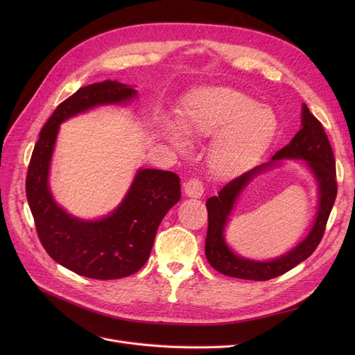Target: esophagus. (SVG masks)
Listing matches in <instances>:
<instances>
[{
    "label": "esophagus",
    "mask_w": 355,
    "mask_h": 355,
    "mask_svg": "<svg viewBox=\"0 0 355 355\" xmlns=\"http://www.w3.org/2000/svg\"><path fill=\"white\" fill-rule=\"evenodd\" d=\"M184 191L189 197L200 198L204 194V184L200 178H190L184 184Z\"/></svg>",
    "instance_id": "34e87169"
}]
</instances>
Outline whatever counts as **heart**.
Returning a JSON list of instances; mask_svg holds the SVG:
<instances>
[{
  "label": "heart",
  "instance_id": "heart-1",
  "mask_svg": "<svg viewBox=\"0 0 355 355\" xmlns=\"http://www.w3.org/2000/svg\"><path fill=\"white\" fill-rule=\"evenodd\" d=\"M180 126L187 135L212 137L210 166L217 174H232L253 161L272 141L276 118L269 109L256 106L253 99L232 87L194 90L180 110ZM177 146L181 137L171 130Z\"/></svg>",
  "mask_w": 355,
  "mask_h": 355
}]
</instances>
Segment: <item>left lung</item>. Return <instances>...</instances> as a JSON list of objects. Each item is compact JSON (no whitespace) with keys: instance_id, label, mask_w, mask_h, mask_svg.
I'll return each instance as SVG.
<instances>
[{"instance_id":"obj_1","label":"left lung","mask_w":355,"mask_h":355,"mask_svg":"<svg viewBox=\"0 0 355 355\" xmlns=\"http://www.w3.org/2000/svg\"><path fill=\"white\" fill-rule=\"evenodd\" d=\"M282 157H300L309 161V164L320 182V210L317 215L314 227L309 237L293 251L272 263H254V261L236 257L224 243L222 230L225 227L227 216L232 204L244 185L265 167ZM337 173H335V158L329 139L322 123L316 119L304 103L302 106V128L285 148L272 157L268 164L257 165L246 171L223 187L216 197H210L206 202L209 211V229L206 237V257L209 263L220 273L248 279V281H269L281 276L304 262L315 249L325 233L327 221L337 197Z\"/></svg>"}]
</instances>
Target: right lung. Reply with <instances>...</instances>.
Wrapping results in <instances>:
<instances>
[{
	"mask_svg": "<svg viewBox=\"0 0 355 355\" xmlns=\"http://www.w3.org/2000/svg\"><path fill=\"white\" fill-rule=\"evenodd\" d=\"M135 95V89L118 80L80 87L44 123L28 164L26 194L37 236L53 260L86 277L107 281L138 272L151 254L159 223L181 197L177 174L141 170L118 210L99 221L70 217L51 198L47 175L59 123L89 107Z\"/></svg>",
	"mask_w": 355,
	"mask_h": 355,
	"instance_id": "obj_1",
	"label": "right lung"
}]
</instances>
